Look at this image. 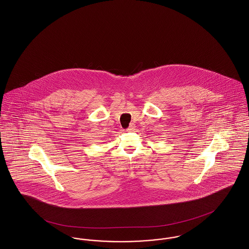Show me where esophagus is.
Masks as SVG:
<instances>
[{
	"mask_svg": "<svg viewBox=\"0 0 249 249\" xmlns=\"http://www.w3.org/2000/svg\"><path fill=\"white\" fill-rule=\"evenodd\" d=\"M134 129H135V125L134 124H130V126L128 127L127 131L128 132H133V131H134Z\"/></svg>",
	"mask_w": 249,
	"mask_h": 249,
	"instance_id": "esophagus-1",
	"label": "esophagus"
}]
</instances>
